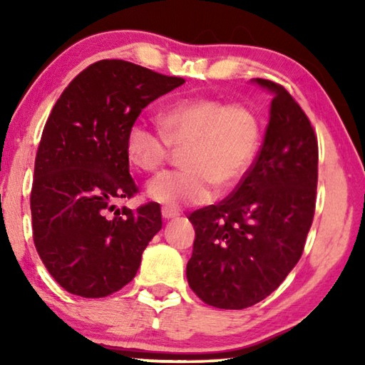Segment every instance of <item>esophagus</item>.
Returning <instances> with one entry per match:
<instances>
[{
  "instance_id": "esophagus-1",
  "label": "esophagus",
  "mask_w": 365,
  "mask_h": 365,
  "mask_svg": "<svg viewBox=\"0 0 365 365\" xmlns=\"http://www.w3.org/2000/svg\"><path fill=\"white\" fill-rule=\"evenodd\" d=\"M161 214H163L164 219H173V217H178V216H179L178 211H174V209L168 207V206H164V207L161 209Z\"/></svg>"
}]
</instances>
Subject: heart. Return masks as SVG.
I'll list each match as a JSON object with an SVG mask.
<instances>
[{
	"label": "heart",
	"instance_id": "obj_1",
	"mask_svg": "<svg viewBox=\"0 0 365 365\" xmlns=\"http://www.w3.org/2000/svg\"><path fill=\"white\" fill-rule=\"evenodd\" d=\"M161 131L136 121L126 133V156L139 171L158 173L173 148L184 151L182 171L159 174L148 184L153 201L168 207L204 204L214 187L227 191L251 169L261 144V123L251 108L219 98L178 99L158 113Z\"/></svg>",
	"mask_w": 365,
	"mask_h": 365
}]
</instances>
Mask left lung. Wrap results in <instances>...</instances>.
Segmentation results:
<instances>
[{
  "mask_svg": "<svg viewBox=\"0 0 365 365\" xmlns=\"http://www.w3.org/2000/svg\"><path fill=\"white\" fill-rule=\"evenodd\" d=\"M261 151L232 194L189 216L196 229L189 287L219 309H246L276 291L302 256L317 191V136L281 84Z\"/></svg>",
  "mask_w": 365,
  "mask_h": 365,
  "instance_id": "8db88e82",
  "label": "left lung"
}]
</instances>
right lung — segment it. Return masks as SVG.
Segmentation results:
<instances>
[{
	"label": "right lung",
	"instance_id": "right-lung-1",
	"mask_svg": "<svg viewBox=\"0 0 365 365\" xmlns=\"http://www.w3.org/2000/svg\"><path fill=\"white\" fill-rule=\"evenodd\" d=\"M182 83L123 59H101L53 106L34 161L33 241L54 281L74 296L106 297L131 282L163 227L158 202L136 211L116 207L139 191L124 143L143 109Z\"/></svg>",
	"mask_w": 365,
	"mask_h": 365
}]
</instances>
